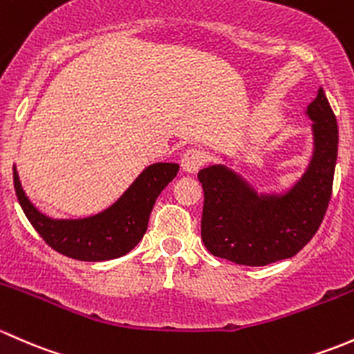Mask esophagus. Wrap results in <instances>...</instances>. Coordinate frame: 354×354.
I'll return each mask as SVG.
<instances>
[{"label":"esophagus","mask_w":354,"mask_h":354,"mask_svg":"<svg viewBox=\"0 0 354 354\" xmlns=\"http://www.w3.org/2000/svg\"><path fill=\"white\" fill-rule=\"evenodd\" d=\"M204 162H206V153L199 150V148H189L180 158L182 170L187 174L198 172V170L204 165Z\"/></svg>","instance_id":"obj_1"}]
</instances>
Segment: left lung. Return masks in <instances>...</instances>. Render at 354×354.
Here are the masks:
<instances>
[{"label": "left lung", "mask_w": 354, "mask_h": 354, "mask_svg": "<svg viewBox=\"0 0 354 354\" xmlns=\"http://www.w3.org/2000/svg\"><path fill=\"white\" fill-rule=\"evenodd\" d=\"M305 114L313 122V151L304 176L285 192H257L221 163L199 170L201 239L213 256L242 266L272 264L300 252L319 230L333 194L339 134L322 88Z\"/></svg>", "instance_id": "8db88e82"}]
</instances>
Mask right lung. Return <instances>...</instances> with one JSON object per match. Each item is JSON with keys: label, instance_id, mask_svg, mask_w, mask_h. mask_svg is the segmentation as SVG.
<instances>
[{"label": "right lung", "instance_id": "obj_1", "mask_svg": "<svg viewBox=\"0 0 354 354\" xmlns=\"http://www.w3.org/2000/svg\"><path fill=\"white\" fill-rule=\"evenodd\" d=\"M177 172L178 163H153L107 209L75 220H57L41 213L21 189L15 167L13 184L25 216L47 245L66 257L98 262L121 257L140 243L156 198Z\"/></svg>", "mask_w": 354, "mask_h": 354}]
</instances>
